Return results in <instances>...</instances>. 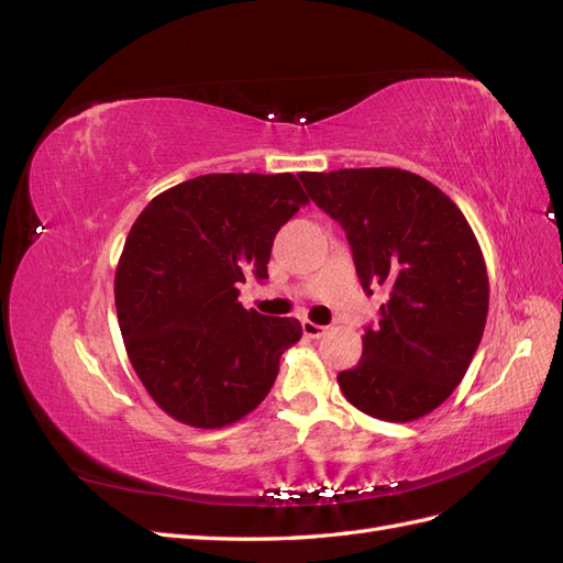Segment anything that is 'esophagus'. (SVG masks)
I'll use <instances>...</instances> for the list:
<instances>
[{"label": "esophagus", "instance_id": "1", "mask_svg": "<svg viewBox=\"0 0 563 563\" xmlns=\"http://www.w3.org/2000/svg\"><path fill=\"white\" fill-rule=\"evenodd\" d=\"M302 333L308 338H321L323 333H327V327H319V323H314V321H302Z\"/></svg>", "mask_w": 563, "mask_h": 563}]
</instances>
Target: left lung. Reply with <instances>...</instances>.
<instances>
[{"instance_id":"1","label":"left lung","mask_w":563,"mask_h":563,"mask_svg":"<svg viewBox=\"0 0 563 563\" xmlns=\"http://www.w3.org/2000/svg\"><path fill=\"white\" fill-rule=\"evenodd\" d=\"M300 180L343 225L364 291L389 288L360 364L338 373L340 389L378 420L428 416L463 380L486 327L488 275L470 223L437 185L401 168L305 172Z\"/></svg>"}]
</instances>
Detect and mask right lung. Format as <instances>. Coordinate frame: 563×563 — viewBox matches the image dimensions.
<instances>
[{
  "instance_id": "obj_1",
  "label": "right lung",
  "mask_w": 563,
  "mask_h": 563,
  "mask_svg": "<svg viewBox=\"0 0 563 563\" xmlns=\"http://www.w3.org/2000/svg\"><path fill=\"white\" fill-rule=\"evenodd\" d=\"M294 174H207L152 199L114 275L133 371L164 413L199 430L258 406L300 321L244 310L246 275L267 279L275 234L308 203Z\"/></svg>"
}]
</instances>
